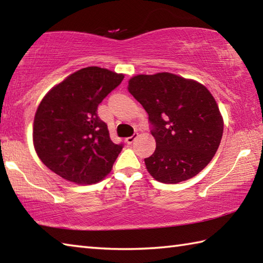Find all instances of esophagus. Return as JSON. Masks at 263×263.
<instances>
[{"mask_svg": "<svg viewBox=\"0 0 263 263\" xmlns=\"http://www.w3.org/2000/svg\"><path fill=\"white\" fill-rule=\"evenodd\" d=\"M137 137H138V133H135V135H132L131 137H127L125 141L127 142V144H132V142L137 139Z\"/></svg>", "mask_w": 263, "mask_h": 263, "instance_id": "1", "label": "esophagus"}]
</instances>
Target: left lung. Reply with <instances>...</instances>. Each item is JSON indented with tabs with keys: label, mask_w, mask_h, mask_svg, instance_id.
I'll use <instances>...</instances> for the list:
<instances>
[{
	"label": "left lung",
	"mask_w": 263,
	"mask_h": 263,
	"mask_svg": "<svg viewBox=\"0 0 263 263\" xmlns=\"http://www.w3.org/2000/svg\"><path fill=\"white\" fill-rule=\"evenodd\" d=\"M127 89L148 114L157 148L145 164L155 180L179 183L208 166L219 147L224 124L203 84L158 73L137 75Z\"/></svg>",
	"instance_id": "1"
}]
</instances>
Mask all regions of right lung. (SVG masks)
Here are the masks:
<instances>
[{"instance_id":"obj_1","label":"right lung","mask_w":263,"mask_h":263,"mask_svg":"<svg viewBox=\"0 0 263 263\" xmlns=\"http://www.w3.org/2000/svg\"><path fill=\"white\" fill-rule=\"evenodd\" d=\"M123 79L92 66L47 92L34 116L33 145L48 169L78 184L96 183L109 174L124 144L110 139L97 106Z\"/></svg>"}]
</instances>
